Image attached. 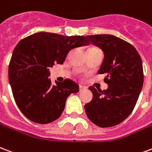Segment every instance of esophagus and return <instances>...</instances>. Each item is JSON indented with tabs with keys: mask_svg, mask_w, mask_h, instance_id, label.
I'll return each mask as SVG.
<instances>
[{
	"mask_svg": "<svg viewBox=\"0 0 152 152\" xmlns=\"http://www.w3.org/2000/svg\"><path fill=\"white\" fill-rule=\"evenodd\" d=\"M86 89V87H84L83 85H79V91H83V90Z\"/></svg>",
	"mask_w": 152,
	"mask_h": 152,
	"instance_id": "obj_1",
	"label": "esophagus"
}]
</instances>
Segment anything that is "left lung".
<instances>
[{"mask_svg": "<svg viewBox=\"0 0 152 152\" xmlns=\"http://www.w3.org/2000/svg\"><path fill=\"white\" fill-rule=\"evenodd\" d=\"M90 43L104 53L99 75L106 74L107 90L90 87L91 101L84 106L89 120L99 127L117 126L129 117L143 85L140 55L132 44L112 35H87Z\"/></svg>", "mask_w": 152, "mask_h": 152, "instance_id": "8db88e82", "label": "left lung"}]
</instances>
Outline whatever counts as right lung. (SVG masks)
<instances>
[{
  "label": "right lung",
  "mask_w": 152,
  "mask_h": 152,
  "mask_svg": "<svg viewBox=\"0 0 152 152\" xmlns=\"http://www.w3.org/2000/svg\"><path fill=\"white\" fill-rule=\"evenodd\" d=\"M89 44L84 36L39 32L18 42L9 65V82L16 104L33 122L48 124L61 117L66 99L79 91L66 78L52 85L49 68L63 64L69 51Z\"/></svg>",
  "instance_id": "obj_1"
}]
</instances>
